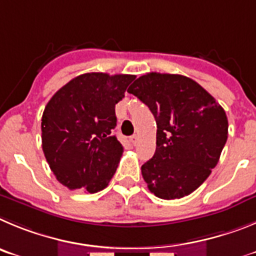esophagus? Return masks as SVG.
<instances>
[{"label": "esophagus", "mask_w": 256, "mask_h": 256, "mask_svg": "<svg viewBox=\"0 0 256 256\" xmlns=\"http://www.w3.org/2000/svg\"><path fill=\"white\" fill-rule=\"evenodd\" d=\"M130 140L134 145H136L138 142H139V135H136V134H135V135H132V136H131Z\"/></svg>", "instance_id": "1"}]
</instances>
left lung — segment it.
Returning a JSON list of instances; mask_svg holds the SVG:
<instances>
[{"label": "left lung", "mask_w": 256, "mask_h": 256, "mask_svg": "<svg viewBox=\"0 0 256 256\" xmlns=\"http://www.w3.org/2000/svg\"><path fill=\"white\" fill-rule=\"evenodd\" d=\"M128 92L148 106L156 122V153L142 166L148 188L167 200L191 194L220 160L228 136L224 110L184 75L145 74Z\"/></svg>", "instance_id": "1"}]
</instances>
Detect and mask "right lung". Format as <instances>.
Listing matches in <instances>:
<instances>
[{
    "label": "right lung",
    "instance_id": "obj_1",
    "mask_svg": "<svg viewBox=\"0 0 256 256\" xmlns=\"http://www.w3.org/2000/svg\"><path fill=\"white\" fill-rule=\"evenodd\" d=\"M134 75L88 72L64 85L42 116V148L56 178L90 194L114 177L124 146L114 135V107Z\"/></svg>",
    "mask_w": 256,
    "mask_h": 256
}]
</instances>
